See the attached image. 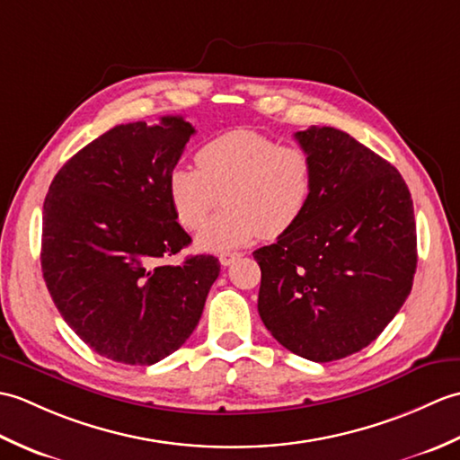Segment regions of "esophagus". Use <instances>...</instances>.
<instances>
[{"mask_svg":"<svg viewBox=\"0 0 460 460\" xmlns=\"http://www.w3.org/2000/svg\"><path fill=\"white\" fill-rule=\"evenodd\" d=\"M241 257H243L241 252H223V255L219 257V262H221L223 267H229V265H233V262H235Z\"/></svg>","mask_w":460,"mask_h":460,"instance_id":"1","label":"esophagus"}]
</instances>
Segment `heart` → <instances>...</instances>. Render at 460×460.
<instances>
[{"label":"heart","instance_id":"1","mask_svg":"<svg viewBox=\"0 0 460 460\" xmlns=\"http://www.w3.org/2000/svg\"><path fill=\"white\" fill-rule=\"evenodd\" d=\"M198 168L175 165L168 195L175 217L188 229L202 221L224 193L228 208L198 233L209 252L241 249L259 235H285L305 217L316 191L314 155L249 128L223 132L195 154Z\"/></svg>","mask_w":460,"mask_h":460}]
</instances>
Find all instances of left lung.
Returning a JSON list of instances; mask_svg holds the SVG:
<instances>
[{
	"mask_svg": "<svg viewBox=\"0 0 460 460\" xmlns=\"http://www.w3.org/2000/svg\"><path fill=\"white\" fill-rule=\"evenodd\" d=\"M316 162L305 217L252 257L259 314L279 344L312 361L369 346L403 306L417 269L413 201L392 164L349 134L296 132Z\"/></svg>",
	"mask_w": 460,
	"mask_h": 460,
	"instance_id": "left-lung-1",
	"label": "left lung"
}]
</instances>
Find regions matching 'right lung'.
Wrapping results in <instances>:
<instances>
[{"label":"right lung","mask_w":460,"mask_h":460,"mask_svg":"<svg viewBox=\"0 0 460 460\" xmlns=\"http://www.w3.org/2000/svg\"><path fill=\"white\" fill-rule=\"evenodd\" d=\"M195 128L183 116L114 126L68 160L43 203L41 269L57 310L96 354L152 366L183 346L219 277L188 247L168 173Z\"/></svg>","instance_id":"add662e5"}]
</instances>
